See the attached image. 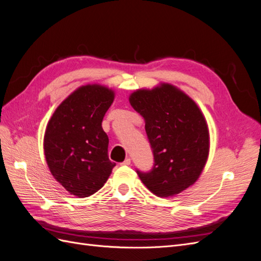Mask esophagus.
Returning a JSON list of instances; mask_svg holds the SVG:
<instances>
[{
    "mask_svg": "<svg viewBox=\"0 0 261 261\" xmlns=\"http://www.w3.org/2000/svg\"><path fill=\"white\" fill-rule=\"evenodd\" d=\"M121 164L122 165H129L130 164V159H129V158H126V159Z\"/></svg>",
    "mask_w": 261,
    "mask_h": 261,
    "instance_id": "esophagus-1",
    "label": "esophagus"
}]
</instances>
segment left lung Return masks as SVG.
I'll return each instance as SVG.
<instances>
[{
  "label": "left lung",
  "instance_id": "8db88e82",
  "mask_svg": "<svg viewBox=\"0 0 261 261\" xmlns=\"http://www.w3.org/2000/svg\"><path fill=\"white\" fill-rule=\"evenodd\" d=\"M129 103L145 120L154 165L137 174L150 192L175 196L199 178L207 163L210 136L206 118L196 102L176 86L160 83L137 89Z\"/></svg>",
  "mask_w": 261,
  "mask_h": 261
}]
</instances>
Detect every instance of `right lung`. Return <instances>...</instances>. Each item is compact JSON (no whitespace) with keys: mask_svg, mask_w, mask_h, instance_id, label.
<instances>
[{"mask_svg":"<svg viewBox=\"0 0 261 261\" xmlns=\"http://www.w3.org/2000/svg\"><path fill=\"white\" fill-rule=\"evenodd\" d=\"M115 92L107 86H81L57 108L46 125L43 149L51 174L78 198L105 185L115 163L108 156L102 120Z\"/></svg>","mask_w":261,"mask_h":261,"instance_id":"right-lung-1","label":"right lung"}]
</instances>
